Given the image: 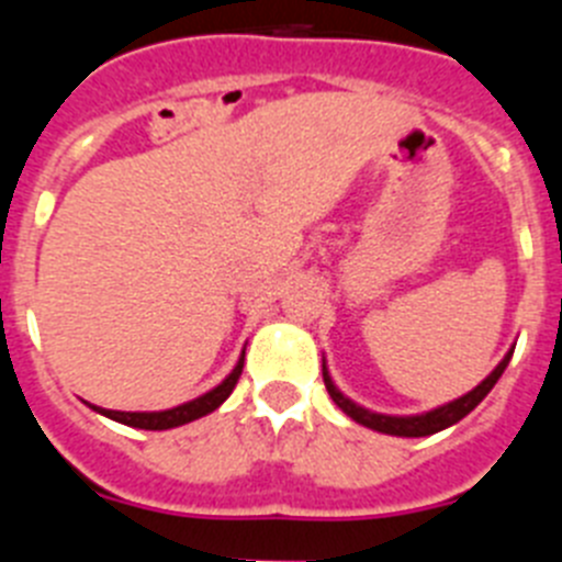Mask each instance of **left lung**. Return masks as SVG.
Here are the masks:
<instances>
[{"label": "left lung", "mask_w": 562, "mask_h": 562, "mask_svg": "<svg viewBox=\"0 0 562 562\" xmlns=\"http://www.w3.org/2000/svg\"><path fill=\"white\" fill-rule=\"evenodd\" d=\"M513 351L515 349L506 351L504 360H501L498 366H495V369L490 371V374H486L479 385H475L473 391H467L464 396H459V400H453V402H445V405H439V408L425 411V414H414V416L376 414V411H369V408H362V405H357L355 400H349V396L337 389L335 380H331V374H329V369H326V360H324V382H326V391H329V396L335 400L337 408H340L346 416H351L357 425L376 430V434L408 436V439H414V436L439 434V430L450 428V425H456V422L464 419V416L470 414V411H473L475 405H479V402L490 394V391H493V385L501 380L504 369L509 366V360H513Z\"/></svg>", "instance_id": "1"}]
</instances>
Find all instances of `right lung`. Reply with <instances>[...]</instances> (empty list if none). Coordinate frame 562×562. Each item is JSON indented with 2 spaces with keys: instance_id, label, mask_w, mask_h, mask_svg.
<instances>
[{
  "instance_id": "right-lung-1",
  "label": "right lung",
  "mask_w": 562,
  "mask_h": 562,
  "mask_svg": "<svg viewBox=\"0 0 562 562\" xmlns=\"http://www.w3.org/2000/svg\"><path fill=\"white\" fill-rule=\"evenodd\" d=\"M241 369H245V351L238 357V362L233 366L231 374L211 389L207 394L196 396L191 402H182L177 408H168V411H109V408H98V405H89L92 411H98L101 416L106 419L121 422V425H128V428H140V430H171V428H180V425H188L193 419H202V416L213 414V411L220 408L222 402L233 394L236 389L238 376H241Z\"/></svg>"
}]
</instances>
